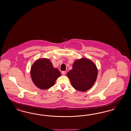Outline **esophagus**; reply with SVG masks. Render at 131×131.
Here are the masks:
<instances>
[{"label": "esophagus", "mask_w": 131, "mask_h": 131, "mask_svg": "<svg viewBox=\"0 0 131 131\" xmlns=\"http://www.w3.org/2000/svg\"><path fill=\"white\" fill-rule=\"evenodd\" d=\"M66 72H65V71H62V72H61V73H62V74L63 75H65V74H66Z\"/></svg>", "instance_id": "obj_1"}]
</instances>
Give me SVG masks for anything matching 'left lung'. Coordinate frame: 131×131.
<instances>
[{
	"mask_svg": "<svg viewBox=\"0 0 131 131\" xmlns=\"http://www.w3.org/2000/svg\"><path fill=\"white\" fill-rule=\"evenodd\" d=\"M98 70L95 64L89 59L77 60L72 65V70L67 73L72 87L82 92L90 90L95 83Z\"/></svg>",
	"mask_w": 131,
	"mask_h": 131,
	"instance_id": "8db88e82",
	"label": "left lung"
}]
</instances>
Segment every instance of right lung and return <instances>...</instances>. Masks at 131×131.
Returning <instances> with one entry per match:
<instances>
[{
	"label": "right lung",
	"mask_w": 131,
	"mask_h": 131,
	"mask_svg": "<svg viewBox=\"0 0 131 131\" xmlns=\"http://www.w3.org/2000/svg\"><path fill=\"white\" fill-rule=\"evenodd\" d=\"M30 74L32 81L38 88L46 90L54 85L61 73L53 67L49 59H42L37 60L33 64Z\"/></svg>",
	"instance_id": "add662e5"
}]
</instances>
